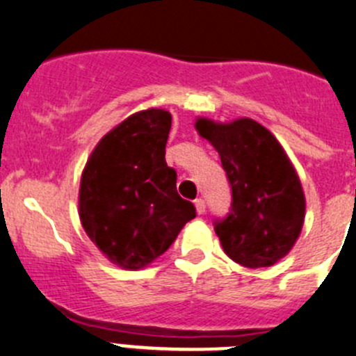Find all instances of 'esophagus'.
Segmentation results:
<instances>
[{
  "label": "esophagus",
  "instance_id": "esophagus-1",
  "mask_svg": "<svg viewBox=\"0 0 356 356\" xmlns=\"http://www.w3.org/2000/svg\"><path fill=\"white\" fill-rule=\"evenodd\" d=\"M195 209H197L199 215H204V211H206L204 199H195Z\"/></svg>",
  "mask_w": 356,
  "mask_h": 356
}]
</instances>
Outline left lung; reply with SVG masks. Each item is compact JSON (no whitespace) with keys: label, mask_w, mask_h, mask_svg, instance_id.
I'll return each mask as SVG.
<instances>
[{"label":"left lung","mask_w":356,"mask_h":356,"mask_svg":"<svg viewBox=\"0 0 356 356\" xmlns=\"http://www.w3.org/2000/svg\"><path fill=\"white\" fill-rule=\"evenodd\" d=\"M199 136L218 152L232 191L231 211L215 222L222 248L234 262L274 266L302 231L306 197L280 141L252 118L229 124L199 117Z\"/></svg>","instance_id":"1"}]
</instances>
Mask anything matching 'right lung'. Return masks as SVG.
Returning <instances> with one entry per match:
<instances>
[{
    "mask_svg": "<svg viewBox=\"0 0 356 356\" xmlns=\"http://www.w3.org/2000/svg\"><path fill=\"white\" fill-rule=\"evenodd\" d=\"M169 129V111H138L104 134L82 172V227L124 269L154 262L195 216L194 204L176 192V171L165 164Z\"/></svg>",
    "mask_w": 356,
    "mask_h": 356,
    "instance_id": "obj_1",
    "label": "right lung"
}]
</instances>
